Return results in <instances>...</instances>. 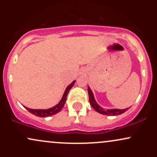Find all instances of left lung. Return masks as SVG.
Returning a JSON list of instances; mask_svg holds the SVG:
<instances>
[{"instance_id": "1", "label": "left lung", "mask_w": 157, "mask_h": 157, "mask_svg": "<svg viewBox=\"0 0 157 157\" xmlns=\"http://www.w3.org/2000/svg\"><path fill=\"white\" fill-rule=\"evenodd\" d=\"M88 93H89V102L95 111H97L98 113H101V114L108 115V116H117V115H120L125 112L129 108H127L125 109H105L102 108L101 106L99 105L97 102L95 100L94 96V94L90 89L89 86H88Z\"/></svg>"}]
</instances>
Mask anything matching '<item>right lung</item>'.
I'll list each match as a JSON object with an SVG mask.
<instances>
[{"instance_id":"right-lung-1","label":"right lung","mask_w":157,"mask_h":157,"mask_svg":"<svg viewBox=\"0 0 157 157\" xmlns=\"http://www.w3.org/2000/svg\"><path fill=\"white\" fill-rule=\"evenodd\" d=\"M75 83V80H74L71 84L68 85V86L66 87V90H65L63 95L62 99L60 100V101L57 104V105L53 106L52 108H50V109H29V108L24 106L26 109L29 111L30 113H33L35 114V116L37 117H47L49 116H52V115L56 114L57 113L60 112L61 111V109H63L65 103H66V98H67V95L68 92H69L70 89L73 87V86Z\"/></svg>"}]
</instances>
